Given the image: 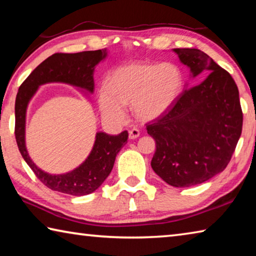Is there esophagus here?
<instances>
[{"label":"esophagus","instance_id":"obj_1","mask_svg":"<svg viewBox=\"0 0 256 256\" xmlns=\"http://www.w3.org/2000/svg\"><path fill=\"white\" fill-rule=\"evenodd\" d=\"M138 136H140V130L136 128L130 130V132H128L130 138H136Z\"/></svg>","mask_w":256,"mask_h":256}]
</instances>
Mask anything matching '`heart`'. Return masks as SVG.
Masks as SVG:
<instances>
[{
	"label": "heart",
	"mask_w": 256,
	"mask_h": 256,
	"mask_svg": "<svg viewBox=\"0 0 256 256\" xmlns=\"http://www.w3.org/2000/svg\"><path fill=\"white\" fill-rule=\"evenodd\" d=\"M183 88V72L174 63H131L110 73L99 105L107 118L123 120L124 106L133 105L138 118L151 120L175 105Z\"/></svg>",
	"instance_id": "heart-1"
}]
</instances>
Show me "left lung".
<instances>
[{
	"instance_id": "obj_1",
	"label": "left lung",
	"mask_w": 256,
	"mask_h": 256,
	"mask_svg": "<svg viewBox=\"0 0 256 256\" xmlns=\"http://www.w3.org/2000/svg\"><path fill=\"white\" fill-rule=\"evenodd\" d=\"M174 52L193 76H208L146 125L156 141L151 160L156 174L175 188H188L227 167L242 134V112L237 86L224 68L200 50Z\"/></svg>"
}]
</instances>
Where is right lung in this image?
<instances>
[{"label":"right lung","mask_w":256,"mask_h":256,"mask_svg":"<svg viewBox=\"0 0 256 256\" xmlns=\"http://www.w3.org/2000/svg\"><path fill=\"white\" fill-rule=\"evenodd\" d=\"M105 58L106 50H86L74 54L55 53L30 73L16 94L14 107L16 144L24 162L32 168L37 178L50 190L76 196H86L96 190L110 174L116 154L128 142V133L123 131L118 136H110L98 132L92 152L84 164L68 174H47L32 162L26 149L24 124L28 102L36 92L38 86L47 82H66L92 92L94 66Z\"/></svg>","instance_id":"obj_1"}]
</instances>
